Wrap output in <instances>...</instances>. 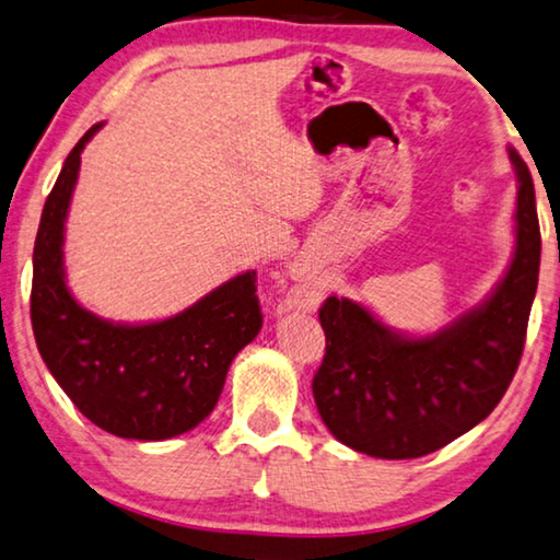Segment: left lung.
Here are the masks:
<instances>
[{
	"label": "left lung",
	"mask_w": 560,
	"mask_h": 560,
	"mask_svg": "<svg viewBox=\"0 0 560 560\" xmlns=\"http://www.w3.org/2000/svg\"><path fill=\"white\" fill-rule=\"evenodd\" d=\"M517 176L515 255L482 305L432 336L386 328L348 298L320 305L326 355L313 376L320 419L346 447L381 459H415L469 432L498 407L521 363L538 288L540 226L525 161Z\"/></svg>",
	"instance_id": "8db88e82"
}]
</instances>
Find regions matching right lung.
<instances>
[{
    "label": "right lung",
    "instance_id": "add662e5",
    "mask_svg": "<svg viewBox=\"0 0 560 560\" xmlns=\"http://www.w3.org/2000/svg\"><path fill=\"white\" fill-rule=\"evenodd\" d=\"M93 126L65 159L32 255L30 315L39 355L70 401L105 432L159 442L189 432L220 399L234 355L262 328L257 272L226 280L174 318L126 326L85 311L65 285V217Z\"/></svg>",
    "mask_w": 560,
    "mask_h": 560
}]
</instances>
